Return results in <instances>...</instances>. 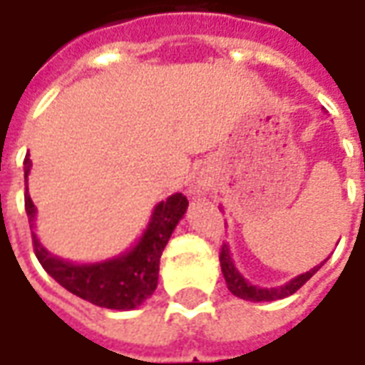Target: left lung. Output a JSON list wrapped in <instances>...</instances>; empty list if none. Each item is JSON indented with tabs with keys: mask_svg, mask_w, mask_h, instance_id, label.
<instances>
[{
	"mask_svg": "<svg viewBox=\"0 0 365 365\" xmlns=\"http://www.w3.org/2000/svg\"><path fill=\"white\" fill-rule=\"evenodd\" d=\"M219 260H221V269L222 275H225V282H227V287L232 295H237V297L245 299V301H275V299H283V297H289L293 295L295 291L301 287V285H305L311 277H313L319 269L324 266V262H322L321 266H317V268L309 269L305 274L297 275L295 279H291L289 283H285L282 287H272V289H266V287H258V285H252V283H248L240 275L237 268H235V262L230 258V250L229 246L222 245L221 246V254H219Z\"/></svg>",
	"mask_w": 365,
	"mask_h": 365,
	"instance_id": "1",
	"label": "left lung"
}]
</instances>
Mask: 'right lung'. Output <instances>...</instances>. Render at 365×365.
<instances>
[{"label": "right lung", "instance_id": "1", "mask_svg": "<svg viewBox=\"0 0 365 365\" xmlns=\"http://www.w3.org/2000/svg\"><path fill=\"white\" fill-rule=\"evenodd\" d=\"M31 172V158L25 156V178ZM187 209V199L183 193H174L166 201L154 207L148 229L138 240V245L113 260L99 264H72L52 256L33 232V248L41 266L56 282L97 307L127 311L135 309L150 297L158 285L160 258L168 240L174 232L175 225ZM25 211H27L31 229L35 227L36 209L31 201L29 190L25 193Z\"/></svg>", "mask_w": 365, "mask_h": 365}]
</instances>
